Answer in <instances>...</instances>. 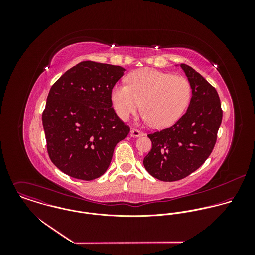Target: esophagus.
I'll list each match as a JSON object with an SVG mask.
<instances>
[{
    "instance_id": "1",
    "label": "esophagus",
    "mask_w": 255,
    "mask_h": 255,
    "mask_svg": "<svg viewBox=\"0 0 255 255\" xmlns=\"http://www.w3.org/2000/svg\"><path fill=\"white\" fill-rule=\"evenodd\" d=\"M130 135H131L132 137H140V136H143L144 133H143L142 131L136 129V128H132V129L130 130Z\"/></svg>"
}]
</instances>
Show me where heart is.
<instances>
[{
	"mask_svg": "<svg viewBox=\"0 0 255 255\" xmlns=\"http://www.w3.org/2000/svg\"><path fill=\"white\" fill-rule=\"evenodd\" d=\"M127 80L128 85L116 84L111 92L114 109L123 121L141 106L144 121L156 128H167L181 118L191 99V85L184 76L142 69Z\"/></svg>",
	"mask_w": 255,
	"mask_h": 255,
	"instance_id": "heart-1",
	"label": "heart"
}]
</instances>
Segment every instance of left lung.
Listing matches in <instances>:
<instances>
[{
  "label": "left lung",
  "instance_id": "8db88e82",
  "mask_svg": "<svg viewBox=\"0 0 255 255\" xmlns=\"http://www.w3.org/2000/svg\"><path fill=\"white\" fill-rule=\"evenodd\" d=\"M181 68L192 89L189 106L172 127L148 134L152 149L143 160L146 171L163 182L184 179L206 161L223 117L216 89L191 67Z\"/></svg>",
  "mask_w": 255,
  "mask_h": 255
}]
</instances>
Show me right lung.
Returning <instances> with one entry per match:
<instances>
[{
  "label": "right lung",
  "mask_w": 255,
  "mask_h": 255,
  "mask_svg": "<svg viewBox=\"0 0 255 255\" xmlns=\"http://www.w3.org/2000/svg\"><path fill=\"white\" fill-rule=\"evenodd\" d=\"M126 70L84 61L51 87L42 123L53 164L70 177L92 181L109 168L114 149L129 133L112 107L111 92Z\"/></svg>",
  "instance_id": "right-lung-1"
}]
</instances>
